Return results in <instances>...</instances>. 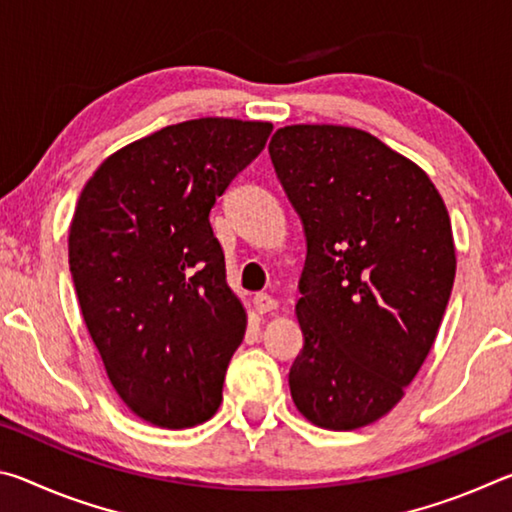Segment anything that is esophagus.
I'll return each instance as SVG.
<instances>
[{"instance_id":"1","label":"esophagus","mask_w":512,"mask_h":512,"mask_svg":"<svg viewBox=\"0 0 512 512\" xmlns=\"http://www.w3.org/2000/svg\"><path fill=\"white\" fill-rule=\"evenodd\" d=\"M253 307L257 314H268V311L277 309V300L268 296V293H257V296L253 298Z\"/></svg>"}]
</instances>
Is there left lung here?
<instances>
[{
  "label": "left lung",
  "mask_w": 512,
  "mask_h": 512,
  "mask_svg": "<svg viewBox=\"0 0 512 512\" xmlns=\"http://www.w3.org/2000/svg\"><path fill=\"white\" fill-rule=\"evenodd\" d=\"M268 153L307 235L293 404L316 427H366L438 336L456 275L449 212L418 164L361 128L284 126Z\"/></svg>",
  "instance_id": "8db88e82"
}]
</instances>
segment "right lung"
<instances>
[{"label": "right lung", "instance_id": "right-lung-1", "mask_svg": "<svg viewBox=\"0 0 512 512\" xmlns=\"http://www.w3.org/2000/svg\"><path fill=\"white\" fill-rule=\"evenodd\" d=\"M271 121L201 117L121 146L85 183L69 271L112 388L162 429L210 420L246 332L210 210Z\"/></svg>", "mask_w": 512, "mask_h": 512}]
</instances>
